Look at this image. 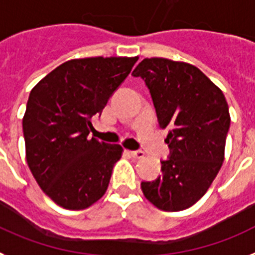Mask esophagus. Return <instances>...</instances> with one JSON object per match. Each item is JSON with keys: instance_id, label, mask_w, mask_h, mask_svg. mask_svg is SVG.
Listing matches in <instances>:
<instances>
[{"instance_id": "34e87169", "label": "esophagus", "mask_w": 255, "mask_h": 255, "mask_svg": "<svg viewBox=\"0 0 255 255\" xmlns=\"http://www.w3.org/2000/svg\"><path fill=\"white\" fill-rule=\"evenodd\" d=\"M129 153L131 155L134 159H142V157H144V152L140 150H135V151H129Z\"/></svg>"}]
</instances>
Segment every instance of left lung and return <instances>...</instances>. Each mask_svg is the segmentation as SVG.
Instances as JSON below:
<instances>
[{"label":"left lung","instance_id":"obj_1","mask_svg":"<svg viewBox=\"0 0 255 255\" xmlns=\"http://www.w3.org/2000/svg\"><path fill=\"white\" fill-rule=\"evenodd\" d=\"M150 90L157 121L168 129L161 176L142 181L143 194L164 211H181L205 195L224 161L231 117L227 100L198 67L144 58L132 71Z\"/></svg>","mask_w":255,"mask_h":255}]
</instances>
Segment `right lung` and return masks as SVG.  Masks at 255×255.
<instances>
[{
    "label": "right lung",
    "mask_w": 255,
    "mask_h": 255,
    "mask_svg": "<svg viewBox=\"0 0 255 255\" xmlns=\"http://www.w3.org/2000/svg\"><path fill=\"white\" fill-rule=\"evenodd\" d=\"M138 57L70 60L32 88L23 117L27 164L43 191L67 210L102 198L123 147L88 134Z\"/></svg>",
    "instance_id": "obj_1"
}]
</instances>
